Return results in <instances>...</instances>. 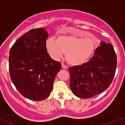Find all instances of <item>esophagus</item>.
<instances>
[{
	"instance_id": "esophagus-1",
	"label": "esophagus",
	"mask_w": 125,
	"mask_h": 125,
	"mask_svg": "<svg viewBox=\"0 0 125 125\" xmlns=\"http://www.w3.org/2000/svg\"><path fill=\"white\" fill-rule=\"evenodd\" d=\"M62 68L64 69H68V67L66 65H65L64 64L62 63Z\"/></svg>"
}]
</instances>
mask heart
Instances as JSON below:
<instances>
[{"label":"heart","instance_id":"1","mask_svg":"<svg viewBox=\"0 0 125 125\" xmlns=\"http://www.w3.org/2000/svg\"><path fill=\"white\" fill-rule=\"evenodd\" d=\"M83 39L73 35H62L57 38H48L46 46L50 56L55 60L65 53V59L72 66H79L87 62L96 48L98 40L94 36L84 32Z\"/></svg>","mask_w":125,"mask_h":125}]
</instances>
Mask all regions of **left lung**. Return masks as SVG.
<instances>
[{
    "label": "left lung",
    "mask_w": 125,
    "mask_h": 125,
    "mask_svg": "<svg viewBox=\"0 0 125 125\" xmlns=\"http://www.w3.org/2000/svg\"><path fill=\"white\" fill-rule=\"evenodd\" d=\"M93 56L80 66L70 67V89L75 96L90 98L109 87L117 67V57L111 43L101 42Z\"/></svg>",
    "instance_id": "1"
}]
</instances>
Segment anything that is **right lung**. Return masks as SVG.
<instances>
[{
	"mask_svg": "<svg viewBox=\"0 0 125 125\" xmlns=\"http://www.w3.org/2000/svg\"><path fill=\"white\" fill-rule=\"evenodd\" d=\"M48 36L45 29L25 33L9 51V70L11 81L21 95L34 101L48 98L61 64L53 60L46 47Z\"/></svg>",
	"mask_w": 125,
	"mask_h": 125,
	"instance_id": "add662e5",
	"label": "right lung"
}]
</instances>
